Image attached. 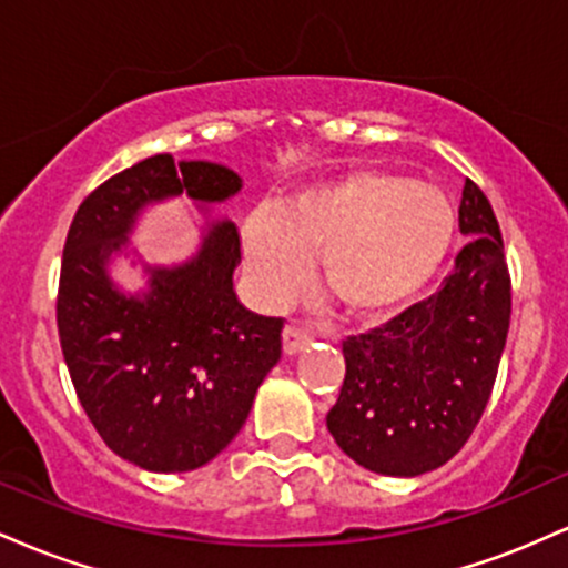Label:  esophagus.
<instances>
[{"label": "esophagus", "instance_id": "esophagus-1", "mask_svg": "<svg viewBox=\"0 0 568 568\" xmlns=\"http://www.w3.org/2000/svg\"><path fill=\"white\" fill-rule=\"evenodd\" d=\"M312 344V334L306 328H298V325H285L283 331V352L285 355H298Z\"/></svg>", "mask_w": 568, "mask_h": 568}]
</instances>
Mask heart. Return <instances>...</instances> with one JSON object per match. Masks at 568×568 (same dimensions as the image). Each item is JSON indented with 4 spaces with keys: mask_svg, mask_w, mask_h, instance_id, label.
Segmentation results:
<instances>
[{
    "mask_svg": "<svg viewBox=\"0 0 568 568\" xmlns=\"http://www.w3.org/2000/svg\"><path fill=\"white\" fill-rule=\"evenodd\" d=\"M454 240V211L440 189L393 173L355 171L325 181L243 224L253 288L280 304L302 283L306 253L315 277L347 315L379 317L438 275Z\"/></svg>",
    "mask_w": 568,
    "mask_h": 568,
    "instance_id": "obj_1",
    "label": "heart"
}]
</instances>
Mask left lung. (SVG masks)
Returning a JSON list of instances; mask_svg holds the SVG:
<instances>
[{
    "mask_svg": "<svg viewBox=\"0 0 568 568\" xmlns=\"http://www.w3.org/2000/svg\"><path fill=\"white\" fill-rule=\"evenodd\" d=\"M459 232L467 245L438 293L342 347L347 374L325 425L371 473L438 470L491 397L510 328V275L491 202L473 181L462 189Z\"/></svg>",
    "mask_w": 568,
    "mask_h": 568,
    "instance_id": "8db88e82",
    "label": "left lung"
}]
</instances>
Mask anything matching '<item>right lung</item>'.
Here are the masks:
<instances>
[{"label":"right lung","instance_id":"add662e5","mask_svg":"<svg viewBox=\"0 0 568 568\" xmlns=\"http://www.w3.org/2000/svg\"><path fill=\"white\" fill-rule=\"evenodd\" d=\"M240 189L219 162L154 154L98 186L71 221L58 288L63 361L98 435L141 470L207 465L243 429L280 361L283 321L240 304L237 226L211 211ZM175 196L203 213L199 251L171 267L143 263L129 234L149 204ZM116 257L142 264L146 290L113 283Z\"/></svg>","mask_w":568,"mask_h":568}]
</instances>
